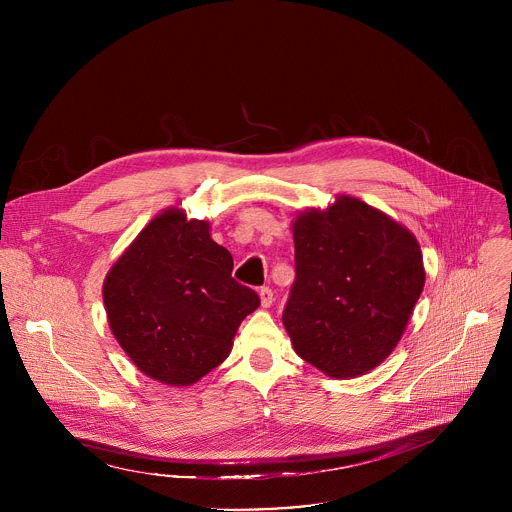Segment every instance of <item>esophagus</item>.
<instances>
[{"label": "esophagus", "instance_id": "esophagus-1", "mask_svg": "<svg viewBox=\"0 0 512 512\" xmlns=\"http://www.w3.org/2000/svg\"><path fill=\"white\" fill-rule=\"evenodd\" d=\"M259 298H261V306L269 308L273 304V289L271 287H261L259 289Z\"/></svg>", "mask_w": 512, "mask_h": 512}]
</instances>
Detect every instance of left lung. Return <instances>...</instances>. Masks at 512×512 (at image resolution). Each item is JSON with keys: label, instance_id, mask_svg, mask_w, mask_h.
<instances>
[{"label": "left lung", "instance_id": "1", "mask_svg": "<svg viewBox=\"0 0 512 512\" xmlns=\"http://www.w3.org/2000/svg\"><path fill=\"white\" fill-rule=\"evenodd\" d=\"M296 281L283 326L328 377L369 373L397 346L425 283L415 237L387 214L342 196L294 223Z\"/></svg>", "mask_w": 512, "mask_h": 512}]
</instances>
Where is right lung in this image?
Wrapping results in <instances>:
<instances>
[{
    "label": "right lung",
    "instance_id": "right-lung-1",
    "mask_svg": "<svg viewBox=\"0 0 512 512\" xmlns=\"http://www.w3.org/2000/svg\"><path fill=\"white\" fill-rule=\"evenodd\" d=\"M231 253L208 235V223L166 210L119 257L103 285L109 326L156 381L186 387L221 364L255 289L233 279Z\"/></svg>",
    "mask_w": 512,
    "mask_h": 512
}]
</instances>
